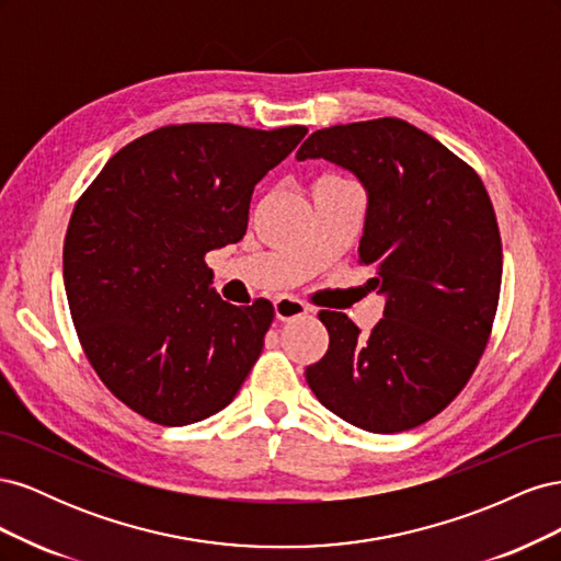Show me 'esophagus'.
<instances>
[{
  "label": "esophagus",
  "mask_w": 561,
  "mask_h": 561,
  "mask_svg": "<svg viewBox=\"0 0 561 561\" xmlns=\"http://www.w3.org/2000/svg\"><path fill=\"white\" fill-rule=\"evenodd\" d=\"M274 313H276L278 320H295V318L311 313V309L307 307V304L295 299V297H278L274 301Z\"/></svg>",
  "instance_id": "34e87169"
}]
</instances>
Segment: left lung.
I'll return each mask as SVG.
<instances>
[{
    "label": "left lung",
    "instance_id": "left-lung-1",
    "mask_svg": "<svg viewBox=\"0 0 561 561\" xmlns=\"http://www.w3.org/2000/svg\"><path fill=\"white\" fill-rule=\"evenodd\" d=\"M325 159L367 194L360 262L386 299L369 336L322 311L328 353L307 367L320 404L369 433H400L458 396L494 322L503 250L494 206L461 159L400 118L316 130L297 161Z\"/></svg>",
    "mask_w": 561,
    "mask_h": 561
}]
</instances>
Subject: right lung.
Wrapping results in <instances>:
<instances>
[{
	"instance_id": "right-lung-1",
	"label": "right lung",
	"mask_w": 561,
	"mask_h": 561,
	"mask_svg": "<svg viewBox=\"0 0 561 561\" xmlns=\"http://www.w3.org/2000/svg\"><path fill=\"white\" fill-rule=\"evenodd\" d=\"M304 135L165 126L116 151L79 198L62 250L67 304L89 363L133 412L186 426L239 393L274 307L225 301L203 257L243 239L254 184Z\"/></svg>"
}]
</instances>
